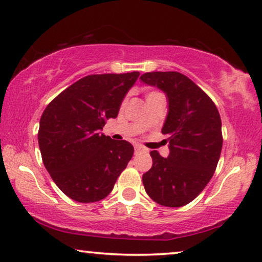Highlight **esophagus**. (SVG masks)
<instances>
[{"mask_svg": "<svg viewBox=\"0 0 262 262\" xmlns=\"http://www.w3.org/2000/svg\"><path fill=\"white\" fill-rule=\"evenodd\" d=\"M135 151L136 152H145V151H148V149H145L144 146H142V145H135Z\"/></svg>", "mask_w": 262, "mask_h": 262, "instance_id": "esophagus-1", "label": "esophagus"}]
</instances>
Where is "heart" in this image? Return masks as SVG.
<instances>
[{
    "instance_id": "obj_1",
    "label": "heart",
    "mask_w": 262,
    "mask_h": 262,
    "mask_svg": "<svg viewBox=\"0 0 262 262\" xmlns=\"http://www.w3.org/2000/svg\"><path fill=\"white\" fill-rule=\"evenodd\" d=\"M150 94H152V93H150ZM148 95H149V94H148Z\"/></svg>"
}]
</instances>
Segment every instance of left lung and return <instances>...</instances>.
I'll return each instance as SVG.
<instances>
[{"label":"left lung","mask_w":262,"mask_h":262,"mask_svg":"<svg viewBox=\"0 0 262 262\" xmlns=\"http://www.w3.org/2000/svg\"><path fill=\"white\" fill-rule=\"evenodd\" d=\"M141 80L167 96L162 134L169 142L167 159L156 150L150 152L152 167L143 174V185L160 205L184 206L196 198L216 170L223 145L220 113L194 82L177 71L146 73Z\"/></svg>","instance_id":"1"}]
</instances>
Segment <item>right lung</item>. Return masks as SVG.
<instances>
[{"instance_id":"right-lung-1","label":"right lung","mask_w":262,"mask_h":262,"mask_svg":"<svg viewBox=\"0 0 262 262\" xmlns=\"http://www.w3.org/2000/svg\"><path fill=\"white\" fill-rule=\"evenodd\" d=\"M138 71L85 76L60 93L40 118L38 142L52 180L75 202L106 198L134 155L127 141L102 134L136 83Z\"/></svg>"}]
</instances>
